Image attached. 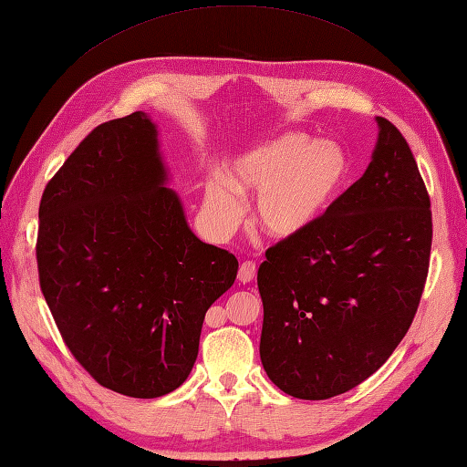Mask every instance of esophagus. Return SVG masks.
<instances>
[{"label":"esophagus","mask_w":467,"mask_h":467,"mask_svg":"<svg viewBox=\"0 0 467 467\" xmlns=\"http://www.w3.org/2000/svg\"><path fill=\"white\" fill-rule=\"evenodd\" d=\"M254 276H256V263H253V260H244L241 268H238V280H241V283H251V280H254Z\"/></svg>","instance_id":"1"}]
</instances>
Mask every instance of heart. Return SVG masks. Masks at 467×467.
I'll return each instance as SVG.
<instances>
[{
    "label": "heart",
    "mask_w": 467,
    "mask_h": 467,
    "mask_svg": "<svg viewBox=\"0 0 467 467\" xmlns=\"http://www.w3.org/2000/svg\"><path fill=\"white\" fill-rule=\"evenodd\" d=\"M348 175L344 150L330 140L286 133L238 159L229 177L204 187V214L214 231L233 233L244 216V194L258 192L256 216L278 238L305 233L338 197Z\"/></svg>",
    "instance_id": "heart-1"
}]
</instances>
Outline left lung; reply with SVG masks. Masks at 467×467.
<instances>
[{
	"label": "left lung",
	"instance_id": "1",
	"mask_svg": "<svg viewBox=\"0 0 467 467\" xmlns=\"http://www.w3.org/2000/svg\"><path fill=\"white\" fill-rule=\"evenodd\" d=\"M372 162L305 233L266 251L260 360L300 400L362 384L402 342L426 286L430 194L404 135L378 117Z\"/></svg>",
	"mask_w": 467,
	"mask_h": 467
}]
</instances>
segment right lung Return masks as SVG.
Listing matches in <instances>:
<instances>
[{"instance_id": "add662e5", "label": "right lung", "mask_w": 467, "mask_h": 467, "mask_svg": "<svg viewBox=\"0 0 467 467\" xmlns=\"http://www.w3.org/2000/svg\"><path fill=\"white\" fill-rule=\"evenodd\" d=\"M162 182L157 129L137 111L95 127L39 202V286L61 338L97 384L131 398L187 380L204 314L238 270Z\"/></svg>"}]
</instances>
